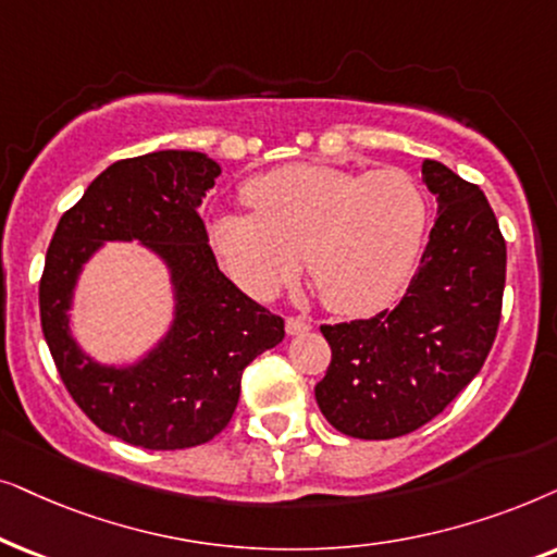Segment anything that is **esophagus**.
<instances>
[{
    "instance_id": "obj_1",
    "label": "esophagus",
    "mask_w": 557,
    "mask_h": 557,
    "mask_svg": "<svg viewBox=\"0 0 557 557\" xmlns=\"http://www.w3.org/2000/svg\"><path fill=\"white\" fill-rule=\"evenodd\" d=\"M285 329L290 336H300V333H308L310 331V321L308 318H300V315H290L285 321Z\"/></svg>"
}]
</instances>
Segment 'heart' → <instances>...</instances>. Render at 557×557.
<instances>
[{"mask_svg": "<svg viewBox=\"0 0 557 557\" xmlns=\"http://www.w3.org/2000/svg\"><path fill=\"white\" fill-rule=\"evenodd\" d=\"M242 196L251 213H216L209 242L257 300L272 298L302 255L325 308L374 313L403 290L425 239L428 198L403 170L295 162L251 177Z\"/></svg>", "mask_w": 557, "mask_h": 557, "instance_id": "heart-1", "label": "heart"}]
</instances>
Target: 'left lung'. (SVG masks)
<instances>
[{"label":"left lung","mask_w":557,"mask_h":557,"mask_svg":"<svg viewBox=\"0 0 557 557\" xmlns=\"http://www.w3.org/2000/svg\"><path fill=\"white\" fill-rule=\"evenodd\" d=\"M438 196L425 255L392 310L321 325L331 364L315 403L338 433L389 441L441 414L481 372L499 331L507 244L479 185L422 162Z\"/></svg>","instance_id":"8db88e82"}]
</instances>
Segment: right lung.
Instances as JSON below:
<instances>
[{
    "label": "right lung",
    "instance_id": "right-lung-1",
    "mask_svg": "<svg viewBox=\"0 0 557 557\" xmlns=\"http://www.w3.org/2000/svg\"><path fill=\"white\" fill-rule=\"evenodd\" d=\"M221 168L201 152L119 160L58 221L40 277V325L55 369L103 433L150 450L201 446L228 425L242 372L285 338V321L244 295L209 247L201 219ZM137 238L166 259L178 310L166 341L129 370L99 368L70 338L79 264L101 240Z\"/></svg>",
    "mask_w": 557,
    "mask_h": 557
}]
</instances>
